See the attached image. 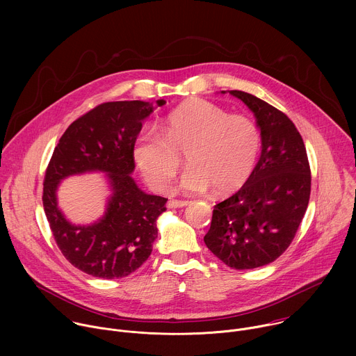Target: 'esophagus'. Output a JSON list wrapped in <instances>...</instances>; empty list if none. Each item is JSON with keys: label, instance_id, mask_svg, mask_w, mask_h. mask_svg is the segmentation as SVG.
I'll return each instance as SVG.
<instances>
[{"label": "esophagus", "instance_id": "1", "mask_svg": "<svg viewBox=\"0 0 356 356\" xmlns=\"http://www.w3.org/2000/svg\"><path fill=\"white\" fill-rule=\"evenodd\" d=\"M188 206V201H179V200H169L168 201V207L169 209H181Z\"/></svg>", "mask_w": 356, "mask_h": 356}]
</instances>
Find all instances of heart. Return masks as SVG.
<instances>
[{
    "instance_id": "1",
    "label": "heart",
    "mask_w": 356,
    "mask_h": 356,
    "mask_svg": "<svg viewBox=\"0 0 356 356\" xmlns=\"http://www.w3.org/2000/svg\"><path fill=\"white\" fill-rule=\"evenodd\" d=\"M188 169L177 188L186 194H218L239 190L255 169L261 134L242 115H229L206 99H191L170 113L165 121V136L155 127L140 129L134 159L146 181L166 191L180 168L177 152L187 150Z\"/></svg>"
}]
</instances>
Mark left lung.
<instances>
[{
    "mask_svg": "<svg viewBox=\"0 0 356 356\" xmlns=\"http://www.w3.org/2000/svg\"><path fill=\"white\" fill-rule=\"evenodd\" d=\"M255 117L262 152L249 180L214 207L207 248L227 266L255 269L276 261L306 214L312 175L306 146L294 124L266 101L231 90Z\"/></svg>",
    "mask_w": 356,
    "mask_h": 356,
    "instance_id": "1",
    "label": "left lung"
}]
</instances>
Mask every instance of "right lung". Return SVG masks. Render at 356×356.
<instances>
[{
  "instance_id": "obj_1",
  "label": "right lung",
  "mask_w": 356,
  "mask_h": 356,
  "mask_svg": "<svg viewBox=\"0 0 356 356\" xmlns=\"http://www.w3.org/2000/svg\"><path fill=\"white\" fill-rule=\"evenodd\" d=\"M156 107L146 101L104 103L76 120L62 135L43 183V209L65 258L101 279L125 277L150 255L158 217L168 198L147 194L134 177V145L142 122ZM104 172L111 195L106 211L91 225H73L58 209L57 188L67 177Z\"/></svg>"
}]
</instances>
